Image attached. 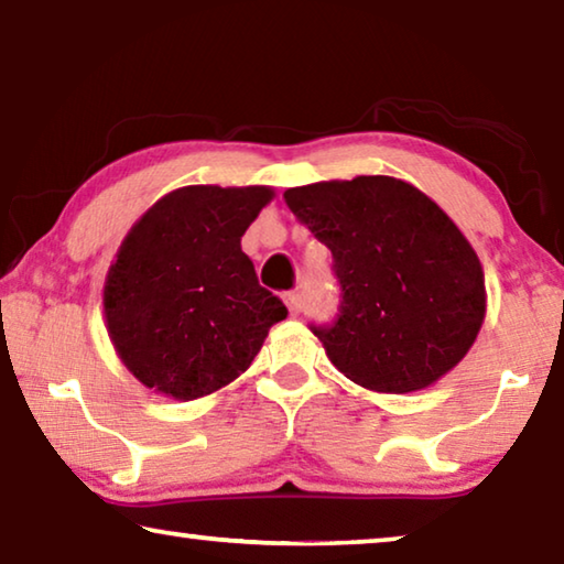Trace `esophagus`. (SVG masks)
Segmentation results:
<instances>
[{
    "label": "esophagus",
    "instance_id": "34e87169",
    "mask_svg": "<svg viewBox=\"0 0 564 564\" xmlns=\"http://www.w3.org/2000/svg\"><path fill=\"white\" fill-rule=\"evenodd\" d=\"M283 301H285V305H289L291 316H299V313H301V293H295V291L285 293Z\"/></svg>",
    "mask_w": 564,
    "mask_h": 564
}]
</instances>
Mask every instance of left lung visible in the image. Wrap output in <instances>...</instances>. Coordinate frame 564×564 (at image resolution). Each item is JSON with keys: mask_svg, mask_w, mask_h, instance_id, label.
Segmentation results:
<instances>
[{"mask_svg": "<svg viewBox=\"0 0 564 564\" xmlns=\"http://www.w3.org/2000/svg\"><path fill=\"white\" fill-rule=\"evenodd\" d=\"M283 198L333 253L340 316L313 328L333 366L393 395L451 373L488 311L482 263L453 218L393 176L318 181Z\"/></svg>", "mask_w": 564, "mask_h": 564, "instance_id": "left-lung-1", "label": "left lung"}]
</instances>
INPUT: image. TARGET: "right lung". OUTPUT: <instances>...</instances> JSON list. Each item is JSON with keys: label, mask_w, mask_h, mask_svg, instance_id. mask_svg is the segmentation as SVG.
Masks as SVG:
<instances>
[{"label": "right lung", "mask_w": 564, "mask_h": 564, "mask_svg": "<svg viewBox=\"0 0 564 564\" xmlns=\"http://www.w3.org/2000/svg\"><path fill=\"white\" fill-rule=\"evenodd\" d=\"M273 196L271 186H181L123 236L104 279V326L141 386L174 400L212 395L289 316L241 251Z\"/></svg>", "instance_id": "right-lung-1"}]
</instances>
